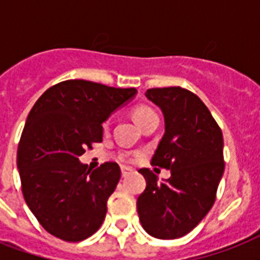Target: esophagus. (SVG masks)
I'll return each mask as SVG.
<instances>
[{"label":"esophagus","instance_id":"obj_1","mask_svg":"<svg viewBox=\"0 0 260 260\" xmlns=\"http://www.w3.org/2000/svg\"><path fill=\"white\" fill-rule=\"evenodd\" d=\"M131 171H132V170H131L129 167H121V177H122V178L128 177V175H129Z\"/></svg>","mask_w":260,"mask_h":260}]
</instances>
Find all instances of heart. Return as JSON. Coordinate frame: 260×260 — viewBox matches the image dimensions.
Listing matches in <instances>:
<instances>
[{
	"label": "heart",
	"instance_id": "1",
	"mask_svg": "<svg viewBox=\"0 0 260 260\" xmlns=\"http://www.w3.org/2000/svg\"><path fill=\"white\" fill-rule=\"evenodd\" d=\"M152 116H156V113H155L154 110L151 109L150 106L138 105V106H135L134 110H132V117H134L135 121L138 122L140 126H142L143 124L148 120V118L152 117ZM104 126L106 128V126H108V122H105Z\"/></svg>",
	"mask_w": 260,
	"mask_h": 260
}]
</instances>
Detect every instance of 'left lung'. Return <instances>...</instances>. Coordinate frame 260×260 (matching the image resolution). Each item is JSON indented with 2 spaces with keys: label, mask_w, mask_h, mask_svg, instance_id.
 Instances as JSON below:
<instances>
[{
  "label": "left lung",
  "mask_w": 260,
  "mask_h": 260,
  "mask_svg": "<svg viewBox=\"0 0 260 260\" xmlns=\"http://www.w3.org/2000/svg\"><path fill=\"white\" fill-rule=\"evenodd\" d=\"M146 95L165 116V135L151 165L171 170V177L159 182L150 169L139 170L147 181L138 198L139 218L151 236L178 239L194 230L216 201L225 167L222 132L190 90L156 87Z\"/></svg>",
  "instance_id": "obj_1"
}]
</instances>
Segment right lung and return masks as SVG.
Masks as SVG:
<instances>
[{"label": "right lung", "mask_w": 260, "mask_h": 260, "mask_svg": "<svg viewBox=\"0 0 260 260\" xmlns=\"http://www.w3.org/2000/svg\"><path fill=\"white\" fill-rule=\"evenodd\" d=\"M135 94V87L69 79L47 89L30 109L17 148L22 196L55 238L81 242L101 226L121 171L114 162L91 171L78 158L102 142V122Z\"/></svg>", "instance_id": "1"}]
</instances>
